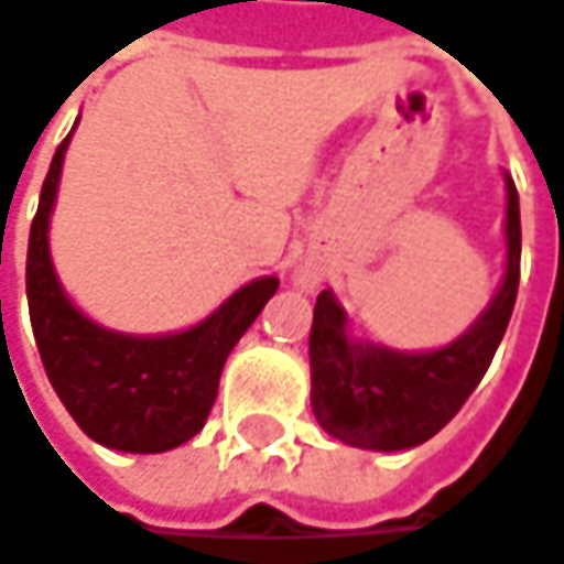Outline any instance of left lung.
Here are the masks:
<instances>
[{
	"label": "left lung",
	"mask_w": 564,
	"mask_h": 564,
	"mask_svg": "<svg viewBox=\"0 0 564 564\" xmlns=\"http://www.w3.org/2000/svg\"><path fill=\"white\" fill-rule=\"evenodd\" d=\"M520 285V198L507 176V275L475 327L436 352H391L343 334L340 304L321 292L311 324V408L321 426L359 449H411L459 414L485 379Z\"/></svg>",
	"instance_id": "1"
}]
</instances>
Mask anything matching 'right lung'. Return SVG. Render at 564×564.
<instances>
[{"mask_svg": "<svg viewBox=\"0 0 564 564\" xmlns=\"http://www.w3.org/2000/svg\"><path fill=\"white\" fill-rule=\"evenodd\" d=\"M57 147L28 237V311L44 372L86 436L121 453H166L192 440L215 408L221 369L279 279H257L205 324L173 337H121L66 302L47 253V218L61 182Z\"/></svg>", "mask_w": 564, "mask_h": 564, "instance_id": "obj_1", "label": "right lung"}]
</instances>
